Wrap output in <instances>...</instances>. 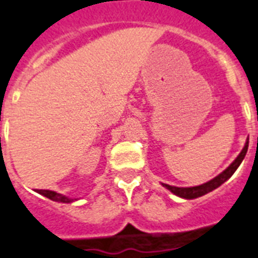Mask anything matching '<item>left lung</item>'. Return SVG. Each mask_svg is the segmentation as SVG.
<instances>
[{
    "label": "left lung",
    "mask_w": 258,
    "mask_h": 258,
    "mask_svg": "<svg viewBox=\"0 0 258 258\" xmlns=\"http://www.w3.org/2000/svg\"><path fill=\"white\" fill-rule=\"evenodd\" d=\"M248 144H249V141H246L245 146H244V149L241 150V153L239 154V156H237L234 162L231 163L230 167L224 169L221 175H218L217 177H214V179L210 180V181L205 182V184H202V185L190 186V188H177V186L168 185V184H163V186H166V188L168 189V190H171L173 195L179 196V197H181V198H186V200H192V198L201 197V196L206 195V193L211 192V190H214L215 188H218L219 185H222V184H223L226 180H228L231 176L234 175V172L237 169V167L240 166V163L243 162L246 151H248Z\"/></svg>",
    "instance_id": "8db88e82"
}]
</instances>
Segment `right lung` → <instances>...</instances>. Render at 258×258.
I'll return each mask as SVG.
<instances>
[{"label": "right lung", "instance_id": "add662e5", "mask_svg": "<svg viewBox=\"0 0 258 258\" xmlns=\"http://www.w3.org/2000/svg\"><path fill=\"white\" fill-rule=\"evenodd\" d=\"M36 192L40 193V195H43L44 197L49 198V200H52V201L65 202V204H68V202H73V201H74L73 198H68V197H65V196L60 195V193L52 192V190H44V189H37Z\"/></svg>", "mask_w": 258, "mask_h": 258}]
</instances>
